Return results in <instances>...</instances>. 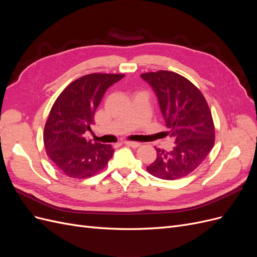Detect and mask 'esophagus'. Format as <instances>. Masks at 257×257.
<instances>
[{"mask_svg": "<svg viewBox=\"0 0 257 257\" xmlns=\"http://www.w3.org/2000/svg\"><path fill=\"white\" fill-rule=\"evenodd\" d=\"M125 145H127V146H130V147H132V148H138V147H141V143H136V142H125Z\"/></svg>", "mask_w": 257, "mask_h": 257, "instance_id": "1", "label": "esophagus"}]
</instances>
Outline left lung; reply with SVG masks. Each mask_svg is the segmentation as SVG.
Returning a JSON list of instances; mask_svg holds the SVG:
<instances>
[{"label": "left lung", "instance_id": "8db88e82", "mask_svg": "<svg viewBox=\"0 0 257 257\" xmlns=\"http://www.w3.org/2000/svg\"><path fill=\"white\" fill-rule=\"evenodd\" d=\"M157 93L161 111L175 138L170 151L157 149V159L147 167L150 175L176 180L194 172L214 146L211 110L200 90L185 77L169 71L142 74Z\"/></svg>", "mask_w": 257, "mask_h": 257}]
</instances>
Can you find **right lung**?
<instances>
[{
  "mask_svg": "<svg viewBox=\"0 0 257 257\" xmlns=\"http://www.w3.org/2000/svg\"><path fill=\"white\" fill-rule=\"evenodd\" d=\"M124 74L93 73L74 80L53 103L44 128L46 153L67 177L85 179L107 166L114 149L92 143L85 132L94 124L96 108L106 90Z\"/></svg>",
  "mask_w": 257,
  "mask_h": 257,
  "instance_id": "obj_1",
  "label": "right lung"
}]
</instances>
